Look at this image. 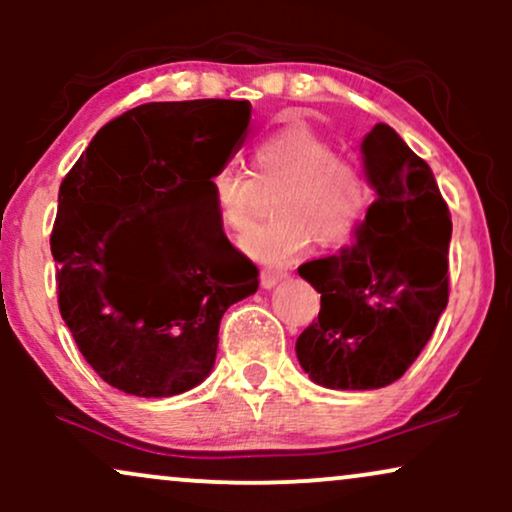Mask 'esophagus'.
I'll list each match as a JSON object with an SVG mask.
<instances>
[{"instance_id":"esophagus-1","label":"esophagus","mask_w":512,"mask_h":512,"mask_svg":"<svg viewBox=\"0 0 512 512\" xmlns=\"http://www.w3.org/2000/svg\"><path fill=\"white\" fill-rule=\"evenodd\" d=\"M286 276H289L286 272H269V269H267V272H262L260 279H262L264 289H274V286L279 284V281H284Z\"/></svg>"}]
</instances>
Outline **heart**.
I'll list each match as a JSON object with an SVG mask.
<instances>
[{
	"mask_svg": "<svg viewBox=\"0 0 512 512\" xmlns=\"http://www.w3.org/2000/svg\"><path fill=\"white\" fill-rule=\"evenodd\" d=\"M257 180L284 182L274 202L272 223L252 226L240 236V250L262 267H286L313 243L339 245L366 219L373 187L354 158L339 156L334 144L315 129L291 125L260 139L252 151ZM211 199L219 221L231 231L248 226L257 182L226 163L211 175Z\"/></svg>",
	"mask_w": 512,
	"mask_h": 512,
	"instance_id": "heart-1",
	"label": "heart"
}]
</instances>
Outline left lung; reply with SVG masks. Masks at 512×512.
<instances>
[{
	"label": "left lung",
	"mask_w": 512,
	"mask_h": 512,
	"mask_svg": "<svg viewBox=\"0 0 512 512\" xmlns=\"http://www.w3.org/2000/svg\"><path fill=\"white\" fill-rule=\"evenodd\" d=\"M375 202L356 243L298 267L320 293V315L296 342L310 380L378 390L407 373L448 305L452 221L424 158L378 122L361 142Z\"/></svg>",
	"instance_id": "8db88e82"
}]
</instances>
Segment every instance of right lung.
<instances>
[{"label":"right lung","instance_id":"add662e5","mask_svg":"<svg viewBox=\"0 0 512 512\" xmlns=\"http://www.w3.org/2000/svg\"><path fill=\"white\" fill-rule=\"evenodd\" d=\"M248 125V101L144 103L98 129L62 180L50 238L62 320L88 366L127 395L202 383L223 313L260 286L209 187Z\"/></svg>","mask_w":512,"mask_h":512}]
</instances>
